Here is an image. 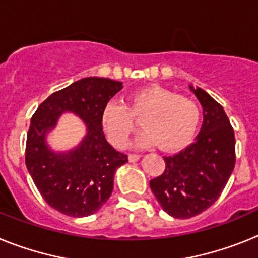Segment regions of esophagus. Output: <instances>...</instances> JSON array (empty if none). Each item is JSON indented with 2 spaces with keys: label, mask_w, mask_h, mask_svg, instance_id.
<instances>
[{
  "label": "esophagus",
  "mask_w": 258,
  "mask_h": 258,
  "mask_svg": "<svg viewBox=\"0 0 258 258\" xmlns=\"http://www.w3.org/2000/svg\"><path fill=\"white\" fill-rule=\"evenodd\" d=\"M140 155H137V154H129V156H127V159H129V161L131 163H136L138 159H140Z\"/></svg>",
  "instance_id": "esophagus-1"
}]
</instances>
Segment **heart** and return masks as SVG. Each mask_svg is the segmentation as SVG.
Instances as JSON below:
<instances>
[{"mask_svg": "<svg viewBox=\"0 0 258 258\" xmlns=\"http://www.w3.org/2000/svg\"><path fill=\"white\" fill-rule=\"evenodd\" d=\"M142 120L146 132L137 143L159 146L166 152L183 149L191 142L200 122V109L188 97L178 95L161 86H147L132 93L126 104L109 102L103 111L102 124L109 142L125 147Z\"/></svg>", "mask_w": 258, "mask_h": 258, "instance_id": "b5f03b06", "label": "heart"}]
</instances>
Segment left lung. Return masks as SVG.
<instances>
[{
    "mask_svg": "<svg viewBox=\"0 0 258 258\" xmlns=\"http://www.w3.org/2000/svg\"><path fill=\"white\" fill-rule=\"evenodd\" d=\"M203 106L197 142L164 157L163 174L150 181L161 208L174 218H191L220 198L235 166V134L222 106L203 89H194Z\"/></svg>",
    "mask_w": 258,
    "mask_h": 258,
    "instance_id": "8db88e82",
    "label": "left lung"
}]
</instances>
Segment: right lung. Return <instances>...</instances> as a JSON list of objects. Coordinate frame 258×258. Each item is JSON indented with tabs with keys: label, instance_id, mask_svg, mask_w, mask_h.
Instances as JSON below:
<instances>
[{
	"label": "right lung",
	"instance_id": "right-lung-1",
	"mask_svg": "<svg viewBox=\"0 0 258 258\" xmlns=\"http://www.w3.org/2000/svg\"><path fill=\"white\" fill-rule=\"evenodd\" d=\"M122 84L102 77H86L52 93L31 118L26 143V165L45 202L71 217L95 213L113 190L116 169L127 161L106 140L102 116ZM64 110L79 114L88 136L76 150L55 154L47 149L44 133Z\"/></svg>",
	"mask_w": 258,
	"mask_h": 258
}]
</instances>
